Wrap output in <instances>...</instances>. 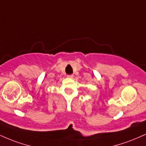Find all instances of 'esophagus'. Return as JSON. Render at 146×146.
<instances>
[{"label": "esophagus", "mask_w": 146, "mask_h": 146, "mask_svg": "<svg viewBox=\"0 0 146 146\" xmlns=\"http://www.w3.org/2000/svg\"><path fill=\"white\" fill-rule=\"evenodd\" d=\"M67 78L71 79V78H73V75H67Z\"/></svg>", "instance_id": "esophagus-1"}]
</instances>
